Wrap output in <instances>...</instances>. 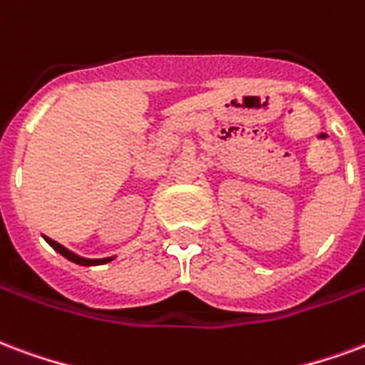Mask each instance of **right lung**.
Segmentation results:
<instances>
[{
    "instance_id": "right-lung-1",
    "label": "right lung",
    "mask_w": 365,
    "mask_h": 365,
    "mask_svg": "<svg viewBox=\"0 0 365 365\" xmlns=\"http://www.w3.org/2000/svg\"><path fill=\"white\" fill-rule=\"evenodd\" d=\"M44 240L48 242V244L52 245L53 250L58 251L59 255H63L66 259H69V261H73V263H77V265H83V267H93V265H104V263H110L114 257H104V259H86V257H81V255H77V253H73V251H69L67 247H63L61 244H58V242H53L52 237H46Z\"/></svg>"
}]
</instances>
